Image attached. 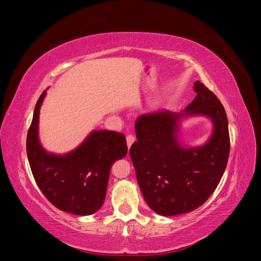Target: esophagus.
<instances>
[{
  "label": "esophagus",
  "mask_w": 261,
  "mask_h": 261,
  "mask_svg": "<svg viewBox=\"0 0 261 261\" xmlns=\"http://www.w3.org/2000/svg\"><path fill=\"white\" fill-rule=\"evenodd\" d=\"M134 141H135V137H134L133 135H127V136H126V143H127L128 149H129L130 146L134 144Z\"/></svg>",
  "instance_id": "1"
}]
</instances>
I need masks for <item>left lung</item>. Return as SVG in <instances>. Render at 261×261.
<instances>
[{"instance_id": "left-lung-1", "label": "left lung", "mask_w": 261, "mask_h": 261, "mask_svg": "<svg viewBox=\"0 0 261 261\" xmlns=\"http://www.w3.org/2000/svg\"><path fill=\"white\" fill-rule=\"evenodd\" d=\"M184 113L158 111L140 115L135 123L137 141L129 154L141 193L148 206L161 216H177L200 207L220 183L230 154L225 110L202 83ZM187 115H206L214 123L208 143L186 149L177 141V120Z\"/></svg>"}]
</instances>
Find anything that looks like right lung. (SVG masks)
<instances>
[{"instance_id": "add662e5", "label": "right lung", "mask_w": 261, "mask_h": 261, "mask_svg": "<svg viewBox=\"0 0 261 261\" xmlns=\"http://www.w3.org/2000/svg\"><path fill=\"white\" fill-rule=\"evenodd\" d=\"M39 97L27 134V156L37 185L53 206L77 216H89L103 204L110 171L127 153L124 134L94 130L74 151L64 155L46 152L38 138Z\"/></svg>"}]
</instances>
